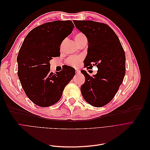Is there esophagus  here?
<instances>
[{
    "mask_svg": "<svg viewBox=\"0 0 150 150\" xmlns=\"http://www.w3.org/2000/svg\"><path fill=\"white\" fill-rule=\"evenodd\" d=\"M76 74H79L80 73V71L79 69H76Z\"/></svg>",
    "mask_w": 150,
    "mask_h": 150,
    "instance_id": "esophagus-1",
    "label": "esophagus"
}]
</instances>
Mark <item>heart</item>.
Segmentation results:
<instances>
[{"instance_id": "1", "label": "heart", "mask_w": 150, "mask_h": 150, "mask_svg": "<svg viewBox=\"0 0 150 150\" xmlns=\"http://www.w3.org/2000/svg\"><path fill=\"white\" fill-rule=\"evenodd\" d=\"M74 40L76 43L79 45L80 43L87 41L86 35L83 33H78L74 35ZM82 60V57L79 56H70L66 59V63L69 66L76 67L79 65L80 62Z\"/></svg>"}]
</instances>
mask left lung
Listing matches in <instances>:
<instances>
[{
	"mask_svg": "<svg viewBox=\"0 0 150 150\" xmlns=\"http://www.w3.org/2000/svg\"><path fill=\"white\" fill-rule=\"evenodd\" d=\"M76 28L88 40V54L84 61L87 69L96 65V74L89 76L82 70L85 83L81 91L85 101L94 107H102L115 97L123 81L126 57L119 38L107 24L92 21H74Z\"/></svg>",
	"mask_w": 150,
	"mask_h": 150,
	"instance_id": "left-lung-1",
	"label": "left lung"
}]
</instances>
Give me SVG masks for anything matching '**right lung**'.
I'll return each instance as SVG.
<instances>
[{
    "instance_id": "1",
    "label": "right lung",
    "mask_w": 150,
    "mask_h": 150,
    "mask_svg": "<svg viewBox=\"0 0 150 150\" xmlns=\"http://www.w3.org/2000/svg\"><path fill=\"white\" fill-rule=\"evenodd\" d=\"M74 28L71 21L46 22L30 30L22 44L17 58V75L27 96L36 105L48 107L56 103L75 75L74 68L67 65L53 74L49 62L60 56L62 40Z\"/></svg>"
}]
</instances>
